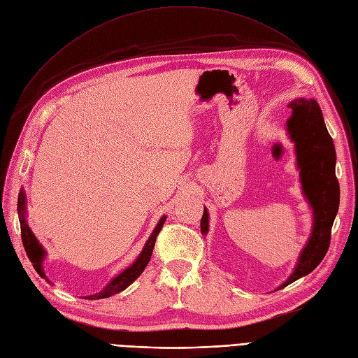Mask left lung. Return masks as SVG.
I'll return each mask as SVG.
<instances>
[{
  "instance_id": "1",
  "label": "left lung",
  "mask_w": 358,
  "mask_h": 358,
  "mask_svg": "<svg viewBox=\"0 0 358 358\" xmlns=\"http://www.w3.org/2000/svg\"><path fill=\"white\" fill-rule=\"evenodd\" d=\"M289 107L287 131L296 146L300 182L313 210V227L292 275L278 289L312 273L324 259L331 242V229L340 206V184L335 177V148L316 100L297 99ZM201 234L209 232V213L204 208Z\"/></svg>"
}]
</instances>
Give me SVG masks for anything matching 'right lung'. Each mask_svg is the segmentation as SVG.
I'll list each match as a JSON object with an SVG mask.
<instances>
[{"instance_id":"1","label":"right lung","mask_w":358,"mask_h":358,"mask_svg":"<svg viewBox=\"0 0 358 358\" xmlns=\"http://www.w3.org/2000/svg\"><path fill=\"white\" fill-rule=\"evenodd\" d=\"M17 212H18V217H20V228H22V241H23V245L26 250V254L29 257V259L31 261V264L34 267V270L41 274V277H45L43 273V259L46 255V251L43 250V247L39 243V241L36 239V236L33 235L31 229L29 228V224L26 222V196L24 192L20 190V194H18V201H17ZM166 216H162L158 222V224L155 227L154 232L150 234L149 239L146 241L145 247L141 252V255L136 258V261L131 264L130 267H127L126 270H123L119 275H116L113 278L110 283L99 293L96 294H91V296H85L84 299L88 300H96V299H104V297H110L113 294H116L122 290H124L126 287H129L134 281L142 274V271L145 270V267L148 266V262L150 259V255H152L154 247H155V241L158 234L161 232L164 223H165ZM49 281V280H48Z\"/></svg>"}]
</instances>
